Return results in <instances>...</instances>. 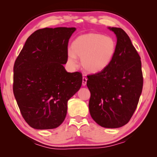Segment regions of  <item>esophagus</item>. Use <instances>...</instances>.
<instances>
[{
	"mask_svg": "<svg viewBox=\"0 0 157 157\" xmlns=\"http://www.w3.org/2000/svg\"><path fill=\"white\" fill-rule=\"evenodd\" d=\"M86 82H87V78L86 77H83L82 78V85L84 86L86 85Z\"/></svg>",
	"mask_w": 157,
	"mask_h": 157,
	"instance_id": "obj_1",
	"label": "esophagus"
}]
</instances>
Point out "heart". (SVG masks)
I'll list each match as a JSON object with an SVG mask.
<instances>
[{
	"label": "heart",
	"mask_w": 157,
	"mask_h": 157,
	"mask_svg": "<svg viewBox=\"0 0 157 157\" xmlns=\"http://www.w3.org/2000/svg\"><path fill=\"white\" fill-rule=\"evenodd\" d=\"M117 44L111 36L101 33H87L79 36L68 51L67 62L71 67L78 65L81 59L83 69L90 74H98L109 67L117 53Z\"/></svg>",
	"instance_id": "obj_1"
}]
</instances>
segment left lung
Here are the masks:
<instances>
[{
    "instance_id": "8db88e82",
    "label": "left lung",
    "mask_w": 157,
    "mask_h": 157,
    "mask_svg": "<svg viewBox=\"0 0 157 157\" xmlns=\"http://www.w3.org/2000/svg\"><path fill=\"white\" fill-rule=\"evenodd\" d=\"M117 38L115 57L104 71L89 75V111L102 127L119 128L128 123L138 105L143 88L141 58L121 28H109Z\"/></svg>"
}]
</instances>
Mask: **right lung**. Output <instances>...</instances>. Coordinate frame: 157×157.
<instances>
[{
  "instance_id": "obj_1",
  "label": "right lung",
  "mask_w": 157,
  "mask_h": 157,
  "mask_svg": "<svg viewBox=\"0 0 157 157\" xmlns=\"http://www.w3.org/2000/svg\"><path fill=\"white\" fill-rule=\"evenodd\" d=\"M76 28H45L28 38L15 61L13 91L21 115L36 129L63 123L67 102L82 83V74L68 73V40Z\"/></svg>"
}]
</instances>
